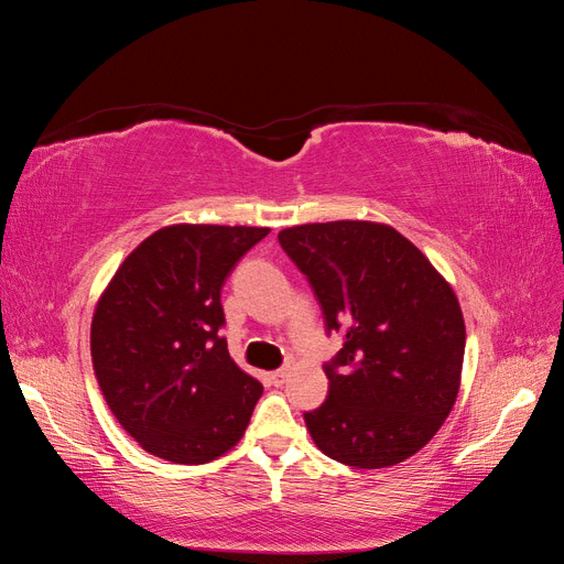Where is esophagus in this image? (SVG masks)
<instances>
[{
	"instance_id": "obj_1",
	"label": "esophagus",
	"mask_w": 564,
	"mask_h": 564,
	"mask_svg": "<svg viewBox=\"0 0 564 564\" xmlns=\"http://www.w3.org/2000/svg\"><path fill=\"white\" fill-rule=\"evenodd\" d=\"M286 377H289L286 369H275V371L268 373V381H270L272 386H282V383L286 381Z\"/></svg>"
}]
</instances>
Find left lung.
<instances>
[{"mask_svg":"<svg viewBox=\"0 0 564 564\" xmlns=\"http://www.w3.org/2000/svg\"><path fill=\"white\" fill-rule=\"evenodd\" d=\"M278 240L308 278L327 332L346 338L305 412L317 449L352 468L402 464L431 442L460 386L466 324L449 282L395 228L329 220Z\"/></svg>","mask_w":564,"mask_h":564,"instance_id":"obj_1","label":"left lung"}]
</instances>
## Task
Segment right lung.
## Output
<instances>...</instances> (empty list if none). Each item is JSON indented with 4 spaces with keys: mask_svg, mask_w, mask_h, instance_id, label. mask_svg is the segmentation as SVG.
I'll return each mask as SVG.
<instances>
[{
    "mask_svg": "<svg viewBox=\"0 0 564 564\" xmlns=\"http://www.w3.org/2000/svg\"><path fill=\"white\" fill-rule=\"evenodd\" d=\"M270 228L166 226L100 294L91 362L119 425L172 464L199 466L242 440L263 386L235 365L220 289Z\"/></svg>",
    "mask_w": 564,
    "mask_h": 564,
    "instance_id": "add662e5",
    "label": "right lung"
}]
</instances>
